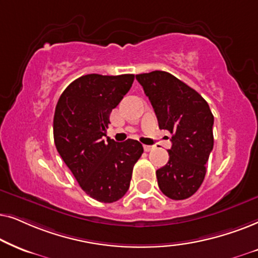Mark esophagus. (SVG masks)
I'll return each instance as SVG.
<instances>
[{"instance_id": "obj_1", "label": "esophagus", "mask_w": 258, "mask_h": 258, "mask_svg": "<svg viewBox=\"0 0 258 258\" xmlns=\"http://www.w3.org/2000/svg\"><path fill=\"white\" fill-rule=\"evenodd\" d=\"M153 149H154V146H151V145H144V150H145L146 152H149V151L153 150Z\"/></svg>"}]
</instances>
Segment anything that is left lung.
<instances>
[{
	"label": "left lung",
	"mask_w": 258,
	"mask_h": 258,
	"mask_svg": "<svg viewBox=\"0 0 258 258\" xmlns=\"http://www.w3.org/2000/svg\"><path fill=\"white\" fill-rule=\"evenodd\" d=\"M149 97L160 130L172 135L169 161L157 170L161 192L174 201L191 197L203 183L214 149V115L190 86L163 71L136 75Z\"/></svg>",
	"instance_id": "8db88e82"
}]
</instances>
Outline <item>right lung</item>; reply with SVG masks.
<instances>
[{
	"mask_svg": "<svg viewBox=\"0 0 258 258\" xmlns=\"http://www.w3.org/2000/svg\"><path fill=\"white\" fill-rule=\"evenodd\" d=\"M133 81V74L84 75L64 89L55 107L53 133L57 152L82 190L101 203L123 197L133 166L144 152L138 140L104 139L112 109Z\"/></svg>",
	"mask_w": 258,
	"mask_h": 258,
	"instance_id": "obj_1",
	"label": "right lung"
}]
</instances>
